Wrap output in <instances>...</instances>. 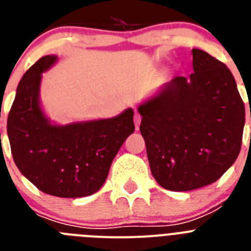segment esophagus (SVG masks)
<instances>
[{"mask_svg": "<svg viewBox=\"0 0 251 251\" xmlns=\"http://www.w3.org/2000/svg\"><path fill=\"white\" fill-rule=\"evenodd\" d=\"M141 121H142L141 115H139L138 113H136V114H134V124H136V129L137 130L139 129V126H141Z\"/></svg>", "mask_w": 251, "mask_h": 251, "instance_id": "1", "label": "esophagus"}]
</instances>
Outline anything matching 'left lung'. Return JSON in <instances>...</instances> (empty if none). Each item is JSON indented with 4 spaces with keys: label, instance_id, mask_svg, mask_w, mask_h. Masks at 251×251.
Instances as JSON below:
<instances>
[{
    "label": "left lung",
    "instance_id": "1",
    "mask_svg": "<svg viewBox=\"0 0 251 251\" xmlns=\"http://www.w3.org/2000/svg\"><path fill=\"white\" fill-rule=\"evenodd\" d=\"M192 66L190 76L174 77L138 106L151 172L171 191L214 183L243 142L245 106L231 72L199 49H192Z\"/></svg>",
    "mask_w": 251,
    "mask_h": 251
}]
</instances>
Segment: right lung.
Returning <instances> with one entry per match:
<instances>
[{
  "mask_svg": "<svg viewBox=\"0 0 251 251\" xmlns=\"http://www.w3.org/2000/svg\"><path fill=\"white\" fill-rule=\"evenodd\" d=\"M46 55L20 80L7 118L13 161L40 191L57 197L95 194L105 182L119 148L134 132L133 109L114 118L56 126L40 106L41 74L56 63Z\"/></svg>",
  "mask_w": 251,
  "mask_h": 251,
  "instance_id": "1",
  "label": "right lung"
}]
</instances>
